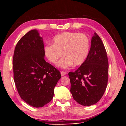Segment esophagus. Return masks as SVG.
Returning a JSON list of instances; mask_svg holds the SVG:
<instances>
[{
	"mask_svg": "<svg viewBox=\"0 0 126 126\" xmlns=\"http://www.w3.org/2000/svg\"><path fill=\"white\" fill-rule=\"evenodd\" d=\"M60 73H61V75L62 76H64V75H66V72H63V71H61L60 72Z\"/></svg>",
	"mask_w": 126,
	"mask_h": 126,
	"instance_id": "34e87169",
	"label": "esophagus"
}]
</instances>
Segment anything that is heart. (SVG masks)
<instances>
[{
    "mask_svg": "<svg viewBox=\"0 0 126 126\" xmlns=\"http://www.w3.org/2000/svg\"><path fill=\"white\" fill-rule=\"evenodd\" d=\"M90 43L88 37L83 34L64 32L54 36L53 44L46 45L44 53L48 60L56 63L62 56L64 57L57 63V66L62 69H67L74 64L80 66L88 57Z\"/></svg>",
    "mask_w": 126,
    "mask_h": 126,
    "instance_id": "1",
    "label": "heart"
}]
</instances>
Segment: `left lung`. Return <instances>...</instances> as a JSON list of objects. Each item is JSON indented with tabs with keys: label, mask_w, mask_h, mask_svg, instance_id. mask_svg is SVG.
Segmentation results:
<instances>
[{
	"label": "left lung",
	"mask_w": 126,
	"mask_h": 126,
	"mask_svg": "<svg viewBox=\"0 0 126 126\" xmlns=\"http://www.w3.org/2000/svg\"><path fill=\"white\" fill-rule=\"evenodd\" d=\"M70 92L79 104L90 106L98 102L108 83V61L103 43L96 32L86 60L76 71L69 72Z\"/></svg>",
	"instance_id": "left-lung-1"
}]
</instances>
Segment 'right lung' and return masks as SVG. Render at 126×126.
<instances>
[{"label": "right lung", "mask_w": 126, "mask_h": 126, "mask_svg": "<svg viewBox=\"0 0 126 126\" xmlns=\"http://www.w3.org/2000/svg\"><path fill=\"white\" fill-rule=\"evenodd\" d=\"M43 38L37 30L28 32L18 42L13 57L15 86L21 98L35 108L51 101L60 72L44 59Z\"/></svg>", "instance_id": "right-lung-1"}]
</instances>
